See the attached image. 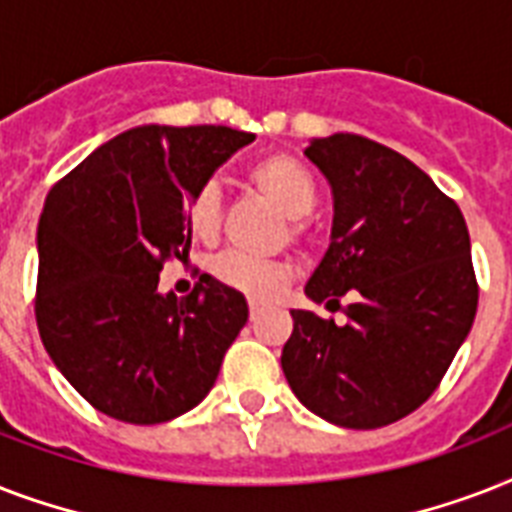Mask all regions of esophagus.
Wrapping results in <instances>:
<instances>
[{
	"label": "esophagus",
	"mask_w": 512,
	"mask_h": 512,
	"mask_svg": "<svg viewBox=\"0 0 512 512\" xmlns=\"http://www.w3.org/2000/svg\"><path fill=\"white\" fill-rule=\"evenodd\" d=\"M257 313H260V303H255V300H249V319L255 321Z\"/></svg>",
	"instance_id": "obj_1"
}]
</instances>
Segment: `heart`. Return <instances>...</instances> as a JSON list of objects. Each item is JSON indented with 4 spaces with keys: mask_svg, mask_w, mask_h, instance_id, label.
Returning <instances> with one entry per match:
<instances>
[{
    "mask_svg": "<svg viewBox=\"0 0 512 512\" xmlns=\"http://www.w3.org/2000/svg\"><path fill=\"white\" fill-rule=\"evenodd\" d=\"M249 185L260 196L273 201L289 220V239L300 241L305 225L300 217L311 215L316 204V180L303 162L287 154H268L257 159L247 172ZM220 225H223V204L217 188L207 185L201 188L185 209V228L193 241L199 244H215L220 239ZM212 276L217 284L252 297V300H271L284 287L287 271L271 260H257V257L228 252L217 257L212 265Z\"/></svg>",
    "mask_w": 512,
    "mask_h": 512,
    "instance_id": "b5f03b06",
    "label": "heart"
}]
</instances>
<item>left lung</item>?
<instances>
[{
	"instance_id": "left-lung-1",
	"label": "left lung",
	"mask_w": 512,
	"mask_h": 512,
	"mask_svg": "<svg viewBox=\"0 0 512 512\" xmlns=\"http://www.w3.org/2000/svg\"><path fill=\"white\" fill-rule=\"evenodd\" d=\"M332 185L335 223L308 297L345 324L292 311L281 350L289 388L342 428L372 430L420 409L444 380L478 308L457 201L393 148L337 132L305 148Z\"/></svg>"
}]
</instances>
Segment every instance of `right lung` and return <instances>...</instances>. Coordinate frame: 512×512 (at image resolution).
I'll use <instances>...</instances> for the list:
<instances>
[{"instance_id": "1", "label": "right lung", "mask_w": 512, "mask_h": 512, "mask_svg": "<svg viewBox=\"0 0 512 512\" xmlns=\"http://www.w3.org/2000/svg\"><path fill=\"white\" fill-rule=\"evenodd\" d=\"M252 140L215 124L138 127L47 193L36 231V327L63 377L98 412L159 425L215 385L247 324V300L209 276L191 295H162L159 273L188 257V201Z\"/></svg>"}]
</instances>
